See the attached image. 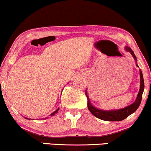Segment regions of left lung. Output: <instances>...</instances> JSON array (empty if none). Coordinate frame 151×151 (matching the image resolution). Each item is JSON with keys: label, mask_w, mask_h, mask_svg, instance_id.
<instances>
[{"label": "left lung", "mask_w": 151, "mask_h": 151, "mask_svg": "<svg viewBox=\"0 0 151 151\" xmlns=\"http://www.w3.org/2000/svg\"><path fill=\"white\" fill-rule=\"evenodd\" d=\"M124 50L127 52H129L131 55H132L134 59L137 61V57L134 53V52L132 49L129 47H125ZM137 66H139L137 64ZM144 78H143L142 71L140 70V90L138 93V95L135 101L132 104L124 108V109H119V110H111V111H105V110H101L96 109L94 106H93L90 101V99L87 94V91L85 90V94L87 98V108L89 111H90L92 115L98 118L99 119H101L102 120L105 121H121L123 120L124 119L127 118L129 115L132 114L134 112H135L138 109L139 105H140L141 99H142V94L144 92Z\"/></svg>", "instance_id": "1"}]
</instances>
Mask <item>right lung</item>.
<instances>
[{
    "label": "right lung",
    "instance_id": "1",
    "mask_svg": "<svg viewBox=\"0 0 151 151\" xmlns=\"http://www.w3.org/2000/svg\"><path fill=\"white\" fill-rule=\"evenodd\" d=\"M59 108H58V109H57V110H56V111H55V112H53L52 113V114L50 115V116H52V115H55V114H57V113L58 112V111H59ZM26 118V119H28V118ZM46 118H45V119H46ZM43 119H44V118H43ZM29 120H30V119H29Z\"/></svg>",
    "mask_w": 151,
    "mask_h": 151
}]
</instances>
